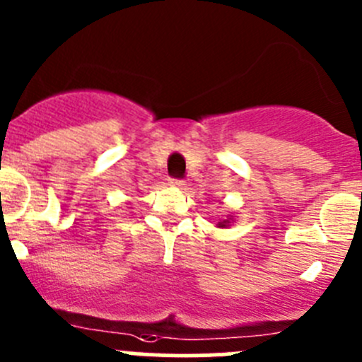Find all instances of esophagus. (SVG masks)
Here are the masks:
<instances>
[{
    "label": "esophagus",
    "instance_id": "esophagus-1",
    "mask_svg": "<svg viewBox=\"0 0 362 362\" xmlns=\"http://www.w3.org/2000/svg\"><path fill=\"white\" fill-rule=\"evenodd\" d=\"M170 185L171 187H175V189H185V180H178V178H175V180H171L170 182Z\"/></svg>",
    "mask_w": 362,
    "mask_h": 362
}]
</instances>
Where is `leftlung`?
I'll list each match as a JSON object with an SVG mask.
<instances>
[{"instance_id":"obj_1","label":"left lung","mask_w":362,"mask_h":362,"mask_svg":"<svg viewBox=\"0 0 362 362\" xmlns=\"http://www.w3.org/2000/svg\"><path fill=\"white\" fill-rule=\"evenodd\" d=\"M233 222H235V221H233V215H231V214H228V215H226L224 218H221V221L217 222V228H221V229H228L229 226H233Z\"/></svg>"}]
</instances>
